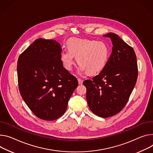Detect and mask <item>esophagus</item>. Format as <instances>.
I'll list each match as a JSON object with an SVG mask.
<instances>
[{
  "label": "esophagus",
  "mask_w": 153,
  "mask_h": 153,
  "mask_svg": "<svg viewBox=\"0 0 153 153\" xmlns=\"http://www.w3.org/2000/svg\"><path fill=\"white\" fill-rule=\"evenodd\" d=\"M77 80H78V83H79V85H82V83H83V80L82 79L78 78Z\"/></svg>",
  "instance_id": "1"
}]
</instances>
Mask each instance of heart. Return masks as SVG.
Segmentation results:
<instances>
[{"label":"heart","instance_id":"heart-1","mask_svg":"<svg viewBox=\"0 0 153 153\" xmlns=\"http://www.w3.org/2000/svg\"><path fill=\"white\" fill-rule=\"evenodd\" d=\"M67 47L68 50L62 51L60 59L64 67L69 71L74 64V56L79 64V71L89 74L101 71L108 58V48L102 41L73 38L68 41Z\"/></svg>","mask_w":153,"mask_h":153}]
</instances>
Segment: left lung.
Instances as JSON below:
<instances>
[{
  "instance_id": "left-lung-1",
  "label": "left lung",
  "mask_w": 153,
  "mask_h": 153,
  "mask_svg": "<svg viewBox=\"0 0 153 153\" xmlns=\"http://www.w3.org/2000/svg\"><path fill=\"white\" fill-rule=\"evenodd\" d=\"M112 52L102 70L91 80H86L87 100L96 115L107 118L124 107L135 85L138 76L137 57L132 47L117 34L108 33Z\"/></svg>"
}]
</instances>
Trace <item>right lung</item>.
<instances>
[{"mask_svg":"<svg viewBox=\"0 0 153 153\" xmlns=\"http://www.w3.org/2000/svg\"><path fill=\"white\" fill-rule=\"evenodd\" d=\"M60 45L39 38L19 57L17 65L22 98L38 118L52 121L65 112L68 101L78 86L75 76L63 67Z\"/></svg>","mask_w":153,"mask_h":153,"instance_id":"right-lung-1","label":"right lung"}]
</instances>
